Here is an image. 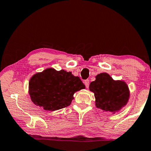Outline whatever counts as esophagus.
Instances as JSON below:
<instances>
[{
  "label": "esophagus",
  "mask_w": 151,
  "mask_h": 151,
  "mask_svg": "<svg viewBox=\"0 0 151 151\" xmlns=\"http://www.w3.org/2000/svg\"><path fill=\"white\" fill-rule=\"evenodd\" d=\"M84 83H85V85L86 86V87L88 88V85H89V80H88V79L85 80L84 81Z\"/></svg>",
  "instance_id": "1"
}]
</instances>
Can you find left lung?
Returning a JSON list of instances; mask_svg holds the SVG:
<instances>
[{"label": "left lung", "mask_w": 151, "mask_h": 151, "mask_svg": "<svg viewBox=\"0 0 151 151\" xmlns=\"http://www.w3.org/2000/svg\"><path fill=\"white\" fill-rule=\"evenodd\" d=\"M89 90L94 93L97 108L112 112L113 114L126 106L130 96L125 81L114 80L106 73L95 76V81L90 83Z\"/></svg>", "instance_id": "left-lung-1"}]
</instances>
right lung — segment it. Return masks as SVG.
<instances>
[{
    "mask_svg": "<svg viewBox=\"0 0 151 151\" xmlns=\"http://www.w3.org/2000/svg\"><path fill=\"white\" fill-rule=\"evenodd\" d=\"M84 88L80 78L71 72L48 68L31 77L28 92L35 106L53 111L70 106L74 94Z\"/></svg>",
    "mask_w": 151,
    "mask_h": 151,
    "instance_id": "obj_1",
    "label": "right lung"
}]
</instances>
